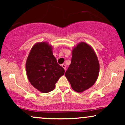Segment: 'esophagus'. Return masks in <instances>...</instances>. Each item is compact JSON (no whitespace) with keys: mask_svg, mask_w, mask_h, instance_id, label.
<instances>
[{"mask_svg":"<svg viewBox=\"0 0 125 125\" xmlns=\"http://www.w3.org/2000/svg\"><path fill=\"white\" fill-rule=\"evenodd\" d=\"M62 67H63V68L64 69V71H66V65L64 64H62Z\"/></svg>","mask_w":125,"mask_h":125,"instance_id":"34e87169","label":"esophagus"}]
</instances>
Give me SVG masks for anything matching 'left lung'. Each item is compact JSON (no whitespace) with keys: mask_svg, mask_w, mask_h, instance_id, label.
Here are the masks:
<instances>
[{"mask_svg":"<svg viewBox=\"0 0 125 125\" xmlns=\"http://www.w3.org/2000/svg\"><path fill=\"white\" fill-rule=\"evenodd\" d=\"M99 63L91 46L81 42L73 48L71 63L65 76L72 88L82 93L92 86L99 73Z\"/></svg>","mask_w":125,"mask_h":125,"instance_id":"obj_1","label":"left lung"}]
</instances>
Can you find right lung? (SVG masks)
I'll list each match as a JSON object with an SVG mask.
<instances>
[{
    "instance_id": "1",
    "label": "right lung",
    "mask_w": 125,
    "mask_h": 125,
    "mask_svg": "<svg viewBox=\"0 0 125 125\" xmlns=\"http://www.w3.org/2000/svg\"><path fill=\"white\" fill-rule=\"evenodd\" d=\"M53 46L48 42L35 43L31 48L26 62V71L31 85L42 93H48L55 88V84L64 73L53 54Z\"/></svg>"
}]
</instances>
